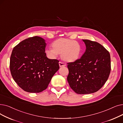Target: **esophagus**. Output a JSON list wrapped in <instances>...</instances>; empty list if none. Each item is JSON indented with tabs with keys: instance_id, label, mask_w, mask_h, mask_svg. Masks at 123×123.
<instances>
[{
	"instance_id": "34e87169",
	"label": "esophagus",
	"mask_w": 123,
	"mask_h": 123,
	"mask_svg": "<svg viewBox=\"0 0 123 123\" xmlns=\"http://www.w3.org/2000/svg\"><path fill=\"white\" fill-rule=\"evenodd\" d=\"M59 66L60 67H65L66 66V65L65 63H63L62 62H59Z\"/></svg>"
}]
</instances>
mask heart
<instances>
[{"label": "heart", "mask_w": 123, "mask_h": 123, "mask_svg": "<svg viewBox=\"0 0 123 123\" xmlns=\"http://www.w3.org/2000/svg\"><path fill=\"white\" fill-rule=\"evenodd\" d=\"M52 49L45 50L48 56L55 57L57 54L61 55L62 58L65 62H74L80 57L81 46L76 41L67 38H59L51 44Z\"/></svg>", "instance_id": "heart-1"}]
</instances>
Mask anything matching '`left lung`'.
<instances>
[{"instance_id": "obj_1", "label": "left lung", "mask_w": 123, "mask_h": 123, "mask_svg": "<svg viewBox=\"0 0 123 123\" xmlns=\"http://www.w3.org/2000/svg\"><path fill=\"white\" fill-rule=\"evenodd\" d=\"M86 50L81 58L68 63L67 80L78 94L97 92L106 83L111 72L109 52L99 43L83 39Z\"/></svg>"}]
</instances>
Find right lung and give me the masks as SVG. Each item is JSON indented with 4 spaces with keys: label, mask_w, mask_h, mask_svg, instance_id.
I'll use <instances>...</instances> for the list:
<instances>
[{
    "label": "right lung",
    "mask_w": 123,
    "mask_h": 123,
    "mask_svg": "<svg viewBox=\"0 0 123 123\" xmlns=\"http://www.w3.org/2000/svg\"><path fill=\"white\" fill-rule=\"evenodd\" d=\"M46 44L44 39L36 36L22 41L12 50L10 59L11 74L25 92L37 93L45 90L60 68L59 61L46 57Z\"/></svg>",
    "instance_id": "add662e5"
}]
</instances>
